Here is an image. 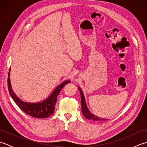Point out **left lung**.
<instances>
[{
    "label": "left lung",
    "instance_id": "8db88e82",
    "mask_svg": "<svg viewBox=\"0 0 147 147\" xmlns=\"http://www.w3.org/2000/svg\"><path fill=\"white\" fill-rule=\"evenodd\" d=\"M78 88L80 90V94H81V105H82V112L83 115H84V117L86 118L87 119L92 120V121H106V120H107V119H104V118H100L99 117H97L96 115L91 113V112L88 110V109L86 106L85 96H84L83 93L82 92V89H81L80 87H79V86H78Z\"/></svg>",
    "mask_w": 147,
    "mask_h": 147
}]
</instances>
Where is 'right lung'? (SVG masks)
<instances>
[{"label": "right lung", "mask_w": 147, "mask_h": 147, "mask_svg": "<svg viewBox=\"0 0 147 147\" xmlns=\"http://www.w3.org/2000/svg\"><path fill=\"white\" fill-rule=\"evenodd\" d=\"M9 71H10V69H9ZM8 76V90L9 94L11 96L12 98L13 99L14 102L26 114L36 118H47L54 113L55 110V105L56 102H57V98L59 93H60L61 90L65 85L70 83L69 80L65 81V82H62L61 85H59L54 90V91L52 93V94L48 98H47L41 102L28 103L22 101L12 91L10 79H9V76H10V73H9Z\"/></svg>", "instance_id": "obj_1"}]
</instances>
